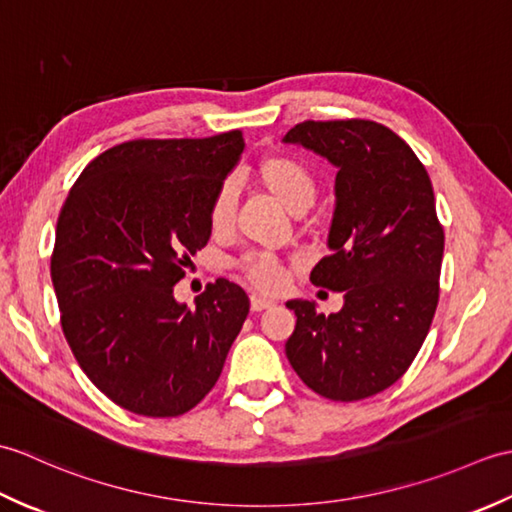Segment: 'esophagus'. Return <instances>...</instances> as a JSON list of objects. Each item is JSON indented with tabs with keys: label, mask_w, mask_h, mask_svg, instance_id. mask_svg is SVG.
Here are the masks:
<instances>
[{
	"label": "esophagus",
	"mask_w": 512,
	"mask_h": 512,
	"mask_svg": "<svg viewBox=\"0 0 512 512\" xmlns=\"http://www.w3.org/2000/svg\"><path fill=\"white\" fill-rule=\"evenodd\" d=\"M273 306H275V301L264 299V297H259V295H250V310H253V312H262V310L273 308Z\"/></svg>",
	"instance_id": "34e87169"
}]
</instances>
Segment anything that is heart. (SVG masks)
Masks as SVG:
<instances>
[{
    "mask_svg": "<svg viewBox=\"0 0 512 512\" xmlns=\"http://www.w3.org/2000/svg\"><path fill=\"white\" fill-rule=\"evenodd\" d=\"M255 178L262 189L275 198L290 213H303L310 209L319 193V182L306 162L288 156L275 154L266 156L255 169ZM237 184L233 180L222 182L213 193L209 204V226L215 235H226L235 224L237 211ZM237 273L255 288L273 292L286 279L284 262L270 253H246L235 262Z\"/></svg>",
    "mask_w": 512,
    "mask_h": 512,
    "instance_id": "heart-1",
    "label": "heart"
}]
</instances>
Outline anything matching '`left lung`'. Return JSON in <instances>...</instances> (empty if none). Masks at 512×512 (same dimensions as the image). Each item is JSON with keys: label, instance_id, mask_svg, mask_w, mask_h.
Instances as JSON below:
<instances>
[{"label": "left lung", "instance_id": "obj_1", "mask_svg": "<svg viewBox=\"0 0 512 512\" xmlns=\"http://www.w3.org/2000/svg\"><path fill=\"white\" fill-rule=\"evenodd\" d=\"M328 158L336 171V209L314 286L343 292L339 312L288 301L297 325L286 356L319 396L363 400L407 372L427 339L440 297L444 231L429 173L389 127L303 121L284 136Z\"/></svg>", "mask_w": 512, "mask_h": 512}]
</instances>
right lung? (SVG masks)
Segmentation results:
<instances>
[{
  "mask_svg": "<svg viewBox=\"0 0 512 512\" xmlns=\"http://www.w3.org/2000/svg\"><path fill=\"white\" fill-rule=\"evenodd\" d=\"M242 151L239 129L129 140L96 156L61 206L50 257L61 328L85 376L118 407L182 416L222 374L246 292L217 279L187 308L173 286L209 242L211 198Z\"/></svg>",
  "mask_w": 512,
  "mask_h": 512,
  "instance_id": "obj_1",
  "label": "right lung"
}]
</instances>
